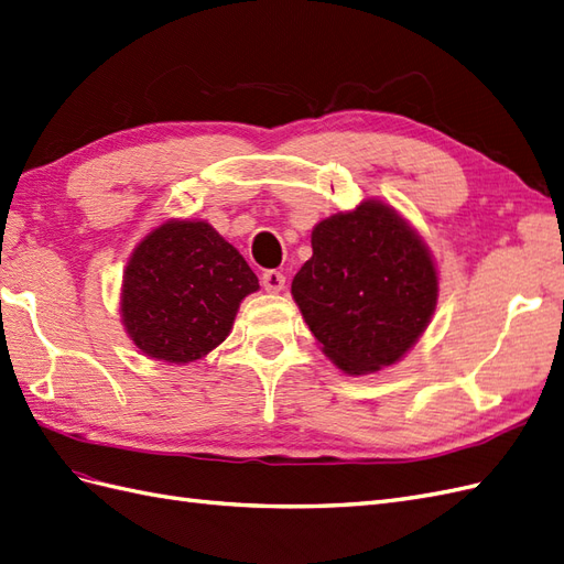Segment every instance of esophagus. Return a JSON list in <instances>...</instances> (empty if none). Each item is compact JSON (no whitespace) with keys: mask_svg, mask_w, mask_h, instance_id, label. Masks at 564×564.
I'll return each instance as SVG.
<instances>
[{"mask_svg":"<svg viewBox=\"0 0 564 564\" xmlns=\"http://www.w3.org/2000/svg\"><path fill=\"white\" fill-rule=\"evenodd\" d=\"M262 285L267 293H281L285 288V276L281 271H264L262 273Z\"/></svg>","mask_w":564,"mask_h":564,"instance_id":"esophagus-1","label":"esophagus"}]
</instances>
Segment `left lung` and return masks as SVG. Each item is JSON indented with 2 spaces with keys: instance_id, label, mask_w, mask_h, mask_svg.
I'll return each instance as SVG.
<instances>
[{
  "instance_id": "obj_1",
  "label": "left lung",
  "mask_w": 564,
  "mask_h": 564,
  "mask_svg": "<svg viewBox=\"0 0 564 564\" xmlns=\"http://www.w3.org/2000/svg\"><path fill=\"white\" fill-rule=\"evenodd\" d=\"M291 293L322 352L350 377L398 365L438 302L424 238L383 199H362L312 228V257Z\"/></svg>"
}]
</instances>
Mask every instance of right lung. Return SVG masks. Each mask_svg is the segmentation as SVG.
<instances>
[{
	"label": "right lung",
	"mask_w": 564,
	"mask_h": 564,
	"mask_svg": "<svg viewBox=\"0 0 564 564\" xmlns=\"http://www.w3.org/2000/svg\"><path fill=\"white\" fill-rule=\"evenodd\" d=\"M259 291L242 254L202 219H169L128 257L121 324L156 362L191 365L228 338L240 302Z\"/></svg>",
	"instance_id": "1"
}]
</instances>
